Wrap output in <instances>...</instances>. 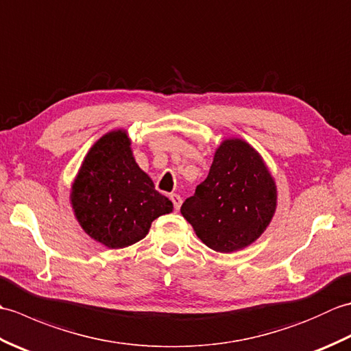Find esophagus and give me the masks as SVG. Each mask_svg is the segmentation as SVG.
Listing matches in <instances>:
<instances>
[{
	"instance_id": "esophagus-1",
	"label": "esophagus",
	"mask_w": 351,
	"mask_h": 351,
	"mask_svg": "<svg viewBox=\"0 0 351 351\" xmlns=\"http://www.w3.org/2000/svg\"><path fill=\"white\" fill-rule=\"evenodd\" d=\"M169 197H170L171 202H173L175 210H176V211L180 210V208H181V204H182V199H181V196H180V195H176V193H171V195H169Z\"/></svg>"
}]
</instances>
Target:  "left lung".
<instances>
[{
  "label": "left lung",
  "mask_w": 351,
  "mask_h": 351,
  "mask_svg": "<svg viewBox=\"0 0 351 351\" xmlns=\"http://www.w3.org/2000/svg\"><path fill=\"white\" fill-rule=\"evenodd\" d=\"M276 185L259 154L240 138L225 140L210 173L181 214L208 247L229 253L264 232L276 210Z\"/></svg>",
  "instance_id": "left-lung-1"
}]
</instances>
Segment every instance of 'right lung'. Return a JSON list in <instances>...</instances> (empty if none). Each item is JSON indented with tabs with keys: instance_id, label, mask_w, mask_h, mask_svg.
<instances>
[{
	"instance_id": "obj_1",
	"label": "right lung",
	"mask_w": 351,
	"mask_h": 351,
	"mask_svg": "<svg viewBox=\"0 0 351 351\" xmlns=\"http://www.w3.org/2000/svg\"><path fill=\"white\" fill-rule=\"evenodd\" d=\"M126 132L111 131L88 151L71 202L86 234L110 249H122L145 238L151 223L173 210L132 156Z\"/></svg>"
}]
</instances>
